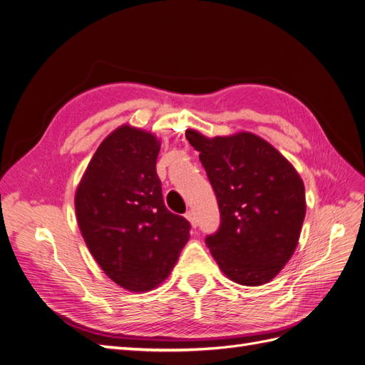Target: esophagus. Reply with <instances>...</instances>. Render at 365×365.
<instances>
[{"label": "esophagus", "mask_w": 365, "mask_h": 365, "mask_svg": "<svg viewBox=\"0 0 365 365\" xmlns=\"http://www.w3.org/2000/svg\"><path fill=\"white\" fill-rule=\"evenodd\" d=\"M184 216H185V219L189 220V222L192 224V227H196V216H195L193 210H189V212H187Z\"/></svg>", "instance_id": "34e87169"}]
</instances>
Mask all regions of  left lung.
Masks as SVG:
<instances>
[{
    "instance_id": "8db88e82",
    "label": "left lung",
    "mask_w": 365,
    "mask_h": 365,
    "mask_svg": "<svg viewBox=\"0 0 365 365\" xmlns=\"http://www.w3.org/2000/svg\"><path fill=\"white\" fill-rule=\"evenodd\" d=\"M200 152L220 213L205 237L219 268L239 284L272 280L291 259L306 215L304 185L282 153L260 137L240 132L205 138L185 130Z\"/></svg>"
}]
</instances>
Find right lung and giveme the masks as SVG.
<instances>
[{
  "label": "right lung",
  "mask_w": 365,
  "mask_h": 365,
  "mask_svg": "<svg viewBox=\"0 0 365 365\" xmlns=\"http://www.w3.org/2000/svg\"><path fill=\"white\" fill-rule=\"evenodd\" d=\"M160 143L121 126L96 150L76 192V215L93 257L121 288L160 284L189 240L190 222L164 205Z\"/></svg>",
  "instance_id": "obj_1"
}]
</instances>
